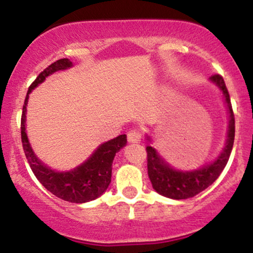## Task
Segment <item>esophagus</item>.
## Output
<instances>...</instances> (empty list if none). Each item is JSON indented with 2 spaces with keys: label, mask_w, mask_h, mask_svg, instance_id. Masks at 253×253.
I'll use <instances>...</instances> for the list:
<instances>
[{
  "label": "esophagus",
  "mask_w": 253,
  "mask_h": 253,
  "mask_svg": "<svg viewBox=\"0 0 253 253\" xmlns=\"http://www.w3.org/2000/svg\"><path fill=\"white\" fill-rule=\"evenodd\" d=\"M127 140L132 144H138L141 140V130L139 128H133L129 129V132L127 133Z\"/></svg>",
  "instance_id": "obj_1"
}]
</instances>
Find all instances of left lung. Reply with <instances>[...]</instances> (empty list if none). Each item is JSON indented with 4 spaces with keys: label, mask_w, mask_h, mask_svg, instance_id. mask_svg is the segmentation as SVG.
Segmentation results:
<instances>
[{
    "label": "left lung",
    "mask_w": 253,
    "mask_h": 253,
    "mask_svg": "<svg viewBox=\"0 0 253 253\" xmlns=\"http://www.w3.org/2000/svg\"><path fill=\"white\" fill-rule=\"evenodd\" d=\"M211 80L222 90L225 96L226 103H227L229 112V125H228V135L227 143L221 155L216 158L214 163L208 167L195 171H177L170 168L163 159L159 157L157 151L151 147L150 145L146 146L147 153V173H149L150 181L152 187L157 193L161 195L170 197L175 200H184L194 197L201 191L207 189L211 184L220 176L222 170L227 164L229 156H231L232 147L234 143V133H236V120H234V113L232 109L231 98L227 86L221 75H213Z\"/></svg>",
    "instance_id": "left-lung-1"
}]
</instances>
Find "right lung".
Instances as JSON below:
<instances>
[{
  "instance_id": "obj_1",
  "label": "right lung",
  "mask_w": 253,
  "mask_h": 253,
  "mask_svg": "<svg viewBox=\"0 0 253 253\" xmlns=\"http://www.w3.org/2000/svg\"><path fill=\"white\" fill-rule=\"evenodd\" d=\"M72 63L68 58L57 60L48 65L45 70L39 74L33 83L28 88L26 95L24 108L21 115V141L24 147L26 158L30 164L34 176L37 177L43 187L50 193L56 195L64 201L72 203H84L97 199L102 195L108 188L112 181V164L115 153L120 151L127 143L126 134H121L112 140L107 141L98 146V149L92 153L91 157L82 165L77 167L76 169L65 172H57L51 170L46 165H43L37 158L34 152L31 149L28 143L27 134H26V106H27L28 95L38 84H40L48 75L53 74L58 70L70 68Z\"/></svg>"
}]
</instances>
